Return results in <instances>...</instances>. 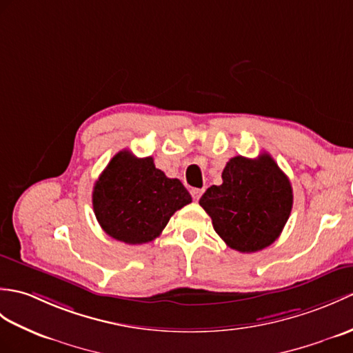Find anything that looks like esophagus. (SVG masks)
Listing matches in <instances>:
<instances>
[{
    "label": "esophagus",
    "mask_w": 353,
    "mask_h": 353,
    "mask_svg": "<svg viewBox=\"0 0 353 353\" xmlns=\"http://www.w3.org/2000/svg\"><path fill=\"white\" fill-rule=\"evenodd\" d=\"M203 191H204V190H199V188H194V190H191L192 199H194V200H199L200 196H201V194H203Z\"/></svg>",
    "instance_id": "1"
}]
</instances>
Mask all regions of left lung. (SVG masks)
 Segmentation results:
<instances>
[{
    "label": "left lung",
    "mask_w": 353,
    "mask_h": 353,
    "mask_svg": "<svg viewBox=\"0 0 353 353\" xmlns=\"http://www.w3.org/2000/svg\"><path fill=\"white\" fill-rule=\"evenodd\" d=\"M293 191L272 157H234L223 171V183L208 188L200 206L228 247L256 252L274 243L288 223Z\"/></svg>",
    "instance_id": "obj_1"
}]
</instances>
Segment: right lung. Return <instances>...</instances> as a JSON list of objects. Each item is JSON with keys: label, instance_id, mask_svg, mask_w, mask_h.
<instances>
[{"label": "right lung", "instance_id": "obj_1", "mask_svg": "<svg viewBox=\"0 0 353 353\" xmlns=\"http://www.w3.org/2000/svg\"><path fill=\"white\" fill-rule=\"evenodd\" d=\"M191 201L179 179L163 174L152 157L137 158L129 150L110 161L93 188L97 223L106 234L129 245L157 239L174 212Z\"/></svg>", "mask_w": 353, "mask_h": 353}]
</instances>
